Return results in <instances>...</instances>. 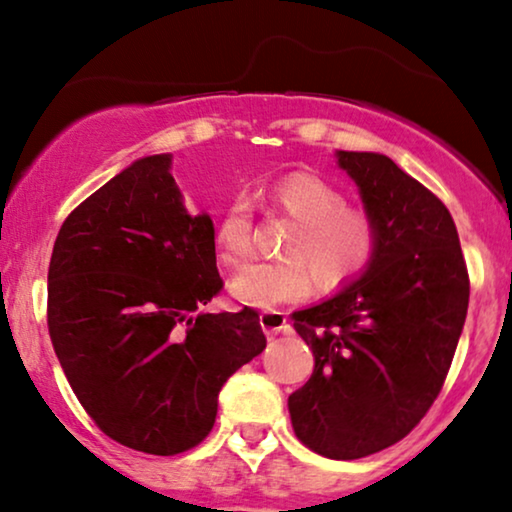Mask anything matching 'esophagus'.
<instances>
[{
    "mask_svg": "<svg viewBox=\"0 0 512 512\" xmlns=\"http://www.w3.org/2000/svg\"><path fill=\"white\" fill-rule=\"evenodd\" d=\"M261 326L268 338H277L279 333H291V324L289 319H286L284 312H277V310H268V312H261Z\"/></svg>",
    "mask_w": 512,
    "mask_h": 512,
    "instance_id": "1",
    "label": "esophagus"
}]
</instances>
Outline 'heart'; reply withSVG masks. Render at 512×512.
I'll return each mask as SVG.
<instances>
[{
    "label": "heart",
    "instance_id": "1",
    "mask_svg": "<svg viewBox=\"0 0 512 512\" xmlns=\"http://www.w3.org/2000/svg\"><path fill=\"white\" fill-rule=\"evenodd\" d=\"M268 200L293 219L277 261L242 268L230 293L244 305L272 310L298 303L312 293L340 291L366 275L377 261L382 233L368 209L347 205L345 193L312 172H291L270 184ZM254 249V207L237 198L223 209L214 226L216 258L237 268Z\"/></svg>",
    "mask_w": 512,
    "mask_h": 512
}]
</instances>
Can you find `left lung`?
Returning a JSON list of instances; mask_svg holds the SVG:
<instances>
[{"label":"left lung","mask_w":512,"mask_h":512,"mask_svg":"<svg viewBox=\"0 0 512 512\" xmlns=\"http://www.w3.org/2000/svg\"><path fill=\"white\" fill-rule=\"evenodd\" d=\"M382 247L338 296L291 314L314 373L289 396L298 440L361 459L403 440L436 401L468 310V268L443 200L382 153L340 151Z\"/></svg>","instance_id":"1"}]
</instances>
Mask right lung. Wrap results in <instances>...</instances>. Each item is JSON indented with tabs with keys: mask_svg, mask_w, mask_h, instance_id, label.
Listing matches in <instances>:
<instances>
[{
	"mask_svg": "<svg viewBox=\"0 0 512 512\" xmlns=\"http://www.w3.org/2000/svg\"><path fill=\"white\" fill-rule=\"evenodd\" d=\"M221 289L212 219L186 214L170 156L137 160L67 216L48 333L97 429L158 457L209 436L223 382L268 345L251 307L202 312Z\"/></svg>",
	"mask_w": 512,
	"mask_h": 512,
	"instance_id": "obj_1",
	"label": "right lung"
}]
</instances>
